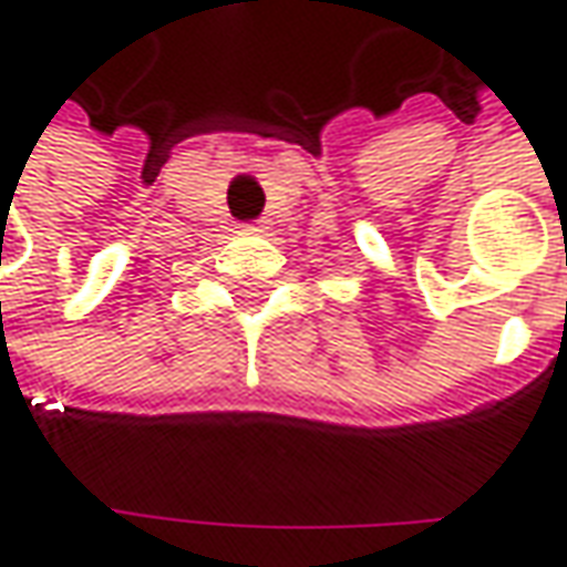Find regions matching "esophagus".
<instances>
[{
	"instance_id": "1",
	"label": "esophagus",
	"mask_w": 567,
	"mask_h": 567,
	"mask_svg": "<svg viewBox=\"0 0 567 567\" xmlns=\"http://www.w3.org/2000/svg\"><path fill=\"white\" fill-rule=\"evenodd\" d=\"M246 233H265V224H246Z\"/></svg>"
}]
</instances>
